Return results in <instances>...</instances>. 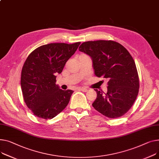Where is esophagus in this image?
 Listing matches in <instances>:
<instances>
[{
    "label": "esophagus",
    "instance_id": "1",
    "mask_svg": "<svg viewBox=\"0 0 159 159\" xmlns=\"http://www.w3.org/2000/svg\"><path fill=\"white\" fill-rule=\"evenodd\" d=\"M77 89L79 90V91H83V92H87L88 91V89L85 88H80H80H78Z\"/></svg>",
    "mask_w": 159,
    "mask_h": 159
}]
</instances>
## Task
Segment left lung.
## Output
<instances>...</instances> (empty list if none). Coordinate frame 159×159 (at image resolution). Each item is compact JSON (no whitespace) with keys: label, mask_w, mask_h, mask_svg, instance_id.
Instances as JSON below:
<instances>
[{"label":"left lung","mask_w":159,"mask_h":159,"mask_svg":"<svg viewBox=\"0 0 159 159\" xmlns=\"http://www.w3.org/2000/svg\"><path fill=\"white\" fill-rule=\"evenodd\" d=\"M79 50L91 57L95 75L109 79L107 93L94 89L97 97L93 107L108 118L121 117L131 108L139 93L138 73L132 56L111 40L84 42Z\"/></svg>","instance_id":"1"}]
</instances>
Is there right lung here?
Wrapping results in <instances>:
<instances>
[{
	"label": "right lung",
	"instance_id": "obj_1",
	"mask_svg": "<svg viewBox=\"0 0 159 159\" xmlns=\"http://www.w3.org/2000/svg\"><path fill=\"white\" fill-rule=\"evenodd\" d=\"M80 44L42 45L25 60L21 73V88L27 107L37 117L52 119L68 105L73 91L61 89L56 84V75L62 72Z\"/></svg>",
	"mask_w": 159,
	"mask_h": 159
}]
</instances>
